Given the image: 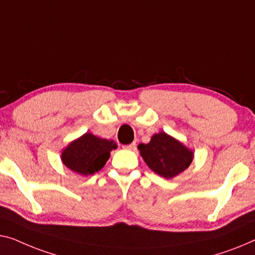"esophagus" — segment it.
I'll list each match as a JSON object with an SVG mask.
<instances>
[{
    "instance_id": "obj_1",
    "label": "esophagus",
    "mask_w": 255,
    "mask_h": 255,
    "mask_svg": "<svg viewBox=\"0 0 255 255\" xmlns=\"http://www.w3.org/2000/svg\"><path fill=\"white\" fill-rule=\"evenodd\" d=\"M125 149L135 151L136 150V143H131V144H128V145H125Z\"/></svg>"
}]
</instances>
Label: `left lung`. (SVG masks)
<instances>
[{
    "mask_svg": "<svg viewBox=\"0 0 255 255\" xmlns=\"http://www.w3.org/2000/svg\"><path fill=\"white\" fill-rule=\"evenodd\" d=\"M137 147L150 169L165 178L177 176L193 159L191 150L165 131L154 134L149 143H140Z\"/></svg>",
    "mask_w": 255,
    "mask_h": 255,
    "instance_id": "1",
    "label": "left lung"
}]
</instances>
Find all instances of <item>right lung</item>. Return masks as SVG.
<instances>
[{
  "label": "right lung",
  "mask_w": 255,
  "mask_h": 255,
  "mask_svg": "<svg viewBox=\"0 0 255 255\" xmlns=\"http://www.w3.org/2000/svg\"><path fill=\"white\" fill-rule=\"evenodd\" d=\"M115 149V140L100 138L91 132H86L63 150L62 161L67 168L80 175H91L103 168L110 158V152Z\"/></svg>",
  "instance_id": "1"
}]
</instances>
